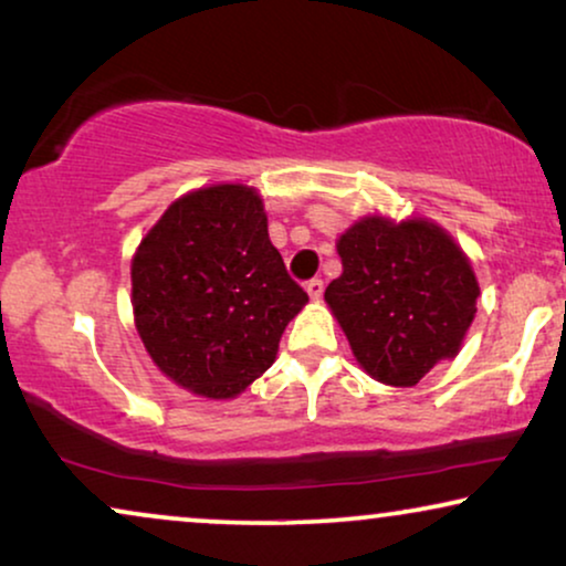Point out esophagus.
<instances>
[{
	"label": "esophagus",
	"instance_id": "1",
	"mask_svg": "<svg viewBox=\"0 0 566 566\" xmlns=\"http://www.w3.org/2000/svg\"><path fill=\"white\" fill-rule=\"evenodd\" d=\"M306 293L312 298H319L322 293H324V281H322V277H312V281L306 283Z\"/></svg>",
	"mask_w": 566,
	"mask_h": 566
}]
</instances>
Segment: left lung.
<instances>
[{"label":"left lung","instance_id":"1","mask_svg":"<svg viewBox=\"0 0 566 566\" xmlns=\"http://www.w3.org/2000/svg\"><path fill=\"white\" fill-rule=\"evenodd\" d=\"M337 252L343 275L324 298L366 374L415 386L438 360L459 353L479 285L443 229L368 216L339 237Z\"/></svg>","mask_w":566,"mask_h":566}]
</instances>
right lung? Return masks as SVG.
Masks as SVG:
<instances>
[{"instance_id":"1","label":"right lung","mask_w":566,"mask_h":566,"mask_svg":"<svg viewBox=\"0 0 566 566\" xmlns=\"http://www.w3.org/2000/svg\"><path fill=\"white\" fill-rule=\"evenodd\" d=\"M130 283L151 360L211 399L237 397L273 366L283 329L308 301L244 185L175 200L138 244Z\"/></svg>"}]
</instances>
